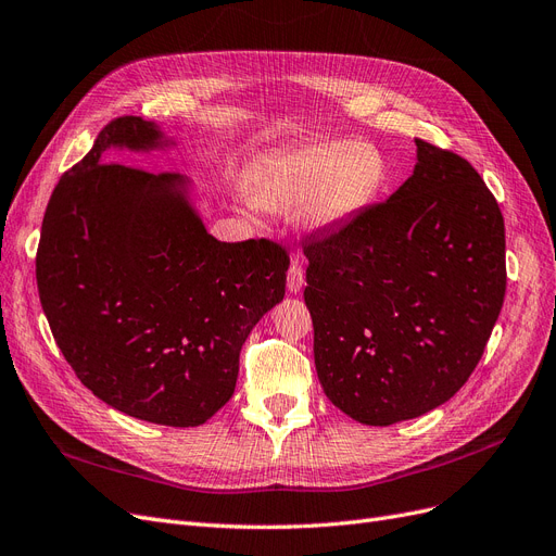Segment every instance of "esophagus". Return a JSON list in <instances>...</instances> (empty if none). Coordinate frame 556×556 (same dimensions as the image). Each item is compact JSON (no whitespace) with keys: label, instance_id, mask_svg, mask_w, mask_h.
I'll return each instance as SVG.
<instances>
[{"label":"esophagus","instance_id":"1","mask_svg":"<svg viewBox=\"0 0 556 556\" xmlns=\"http://www.w3.org/2000/svg\"><path fill=\"white\" fill-rule=\"evenodd\" d=\"M286 286H289L291 293H300L304 289V270H302V265L298 261L289 267V275H286Z\"/></svg>","mask_w":556,"mask_h":556}]
</instances>
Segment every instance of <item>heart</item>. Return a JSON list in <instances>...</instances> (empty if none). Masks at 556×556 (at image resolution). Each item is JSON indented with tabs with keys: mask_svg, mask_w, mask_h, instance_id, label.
<instances>
[{
	"mask_svg": "<svg viewBox=\"0 0 556 556\" xmlns=\"http://www.w3.org/2000/svg\"><path fill=\"white\" fill-rule=\"evenodd\" d=\"M384 180L387 160L374 143L318 139L267 160L254 174L252 199L265 213H289L302 203L300 219L327 229L362 213Z\"/></svg>",
	"mask_w": 556,
	"mask_h": 556,
	"instance_id": "1",
	"label": "heart"
}]
</instances>
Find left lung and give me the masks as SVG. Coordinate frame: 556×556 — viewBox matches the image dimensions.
Listing matches in <instances>:
<instances>
[{"instance_id":"1","label":"left lung","mask_w":556,"mask_h":556,"mask_svg":"<svg viewBox=\"0 0 556 556\" xmlns=\"http://www.w3.org/2000/svg\"><path fill=\"white\" fill-rule=\"evenodd\" d=\"M325 396L366 426L446 403L475 371L506 293L500 203L458 153L417 139L382 203L302 244Z\"/></svg>"}]
</instances>
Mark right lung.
<instances>
[{
    "label": "right lung",
    "instance_id": "right-lung-1",
    "mask_svg": "<svg viewBox=\"0 0 556 556\" xmlns=\"http://www.w3.org/2000/svg\"><path fill=\"white\" fill-rule=\"evenodd\" d=\"M174 141L118 116L59 178L36 281L59 351L118 413L160 426L208 421L233 396L240 348L283 300L289 254L273 240L219 242L190 180L110 162Z\"/></svg>",
    "mask_w": 556,
    "mask_h": 556
}]
</instances>
